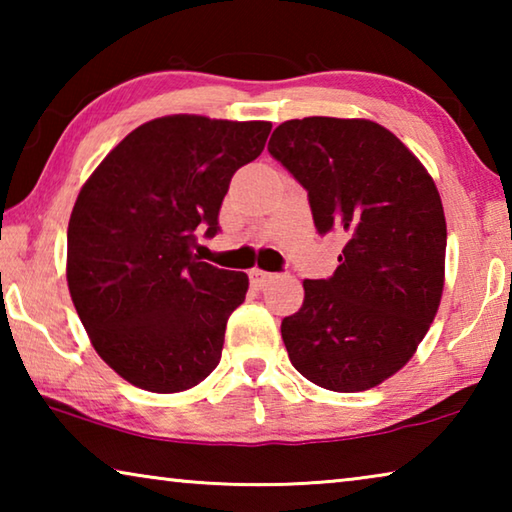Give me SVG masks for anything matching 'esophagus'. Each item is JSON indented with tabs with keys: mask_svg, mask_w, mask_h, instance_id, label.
I'll return each mask as SVG.
<instances>
[{
	"mask_svg": "<svg viewBox=\"0 0 512 512\" xmlns=\"http://www.w3.org/2000/svg\"><path fill=\"white\" fill-rule=\"evenodd\" d=\"M248 277H250V284H253V287H257V289H262V287H266L268 282L273 280V273H266V271H262V268H253V271L248 273Z\"/></svg>",
	"mask_w": 512,
	"mask_h": 512,
	"instance_id": "obj_1",
	"label": "esophagus"
}]
</instances>
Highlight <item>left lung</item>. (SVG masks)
<instances>
[{"instance_id": "obj_1", "label": "left lung", "mask_w": 512, "mask_h": 512, "mask_svg": "<svg viewBox=\"0 0 512 512\" xmlns=\"http://www.w3.org/2000/svg\"><path fill=\"white\" fill-rule=\"evenodd\" d=\"M268 151L307 189L320 235H348L329 280H305L282 320L302 377L359 393L402 370L436 318L447 223L436 183L388 128L370 119H289Z\"/></svg>"}]
</instances>
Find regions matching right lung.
Wrapping results in <instances>:
<instances>
[{
	"instance_id": "add662e5",
	"label": "right lung",
	"mask_w": 512,
	"mask_h": 512,
	"mask_svg": "<svg viewBox=\"0 0 512 512\" xmlns=\"http://www.w3.org/2000/svg\"><path fill=\"white\" fill-rule=\"evenodd\" d=\"M271 121L167 115L128 133L76 198L67 287L92 348L149 393H183L219 366L248 275L201 262L230 178L264 151Z\"/></svg>"
}]
</instances>
